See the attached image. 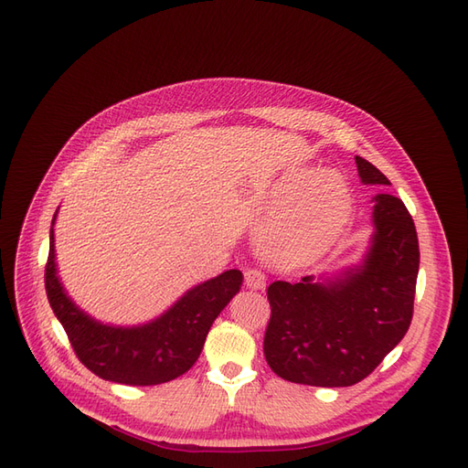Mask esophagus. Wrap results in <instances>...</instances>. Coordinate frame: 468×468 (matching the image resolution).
Listing matches in <instances>:
<instances>
[{
  "instance_id": "esophagus-1",
  "label": "esophagus",
  "mask_w": 468,
  "mask_h": 468,
  "mask_svg": "<svg viewBox=\"0 0 468 468\" xmlns=\"http://www.w3.org/2000/svg\"><path fill=\"white\" fill-rule=\"evenodd\" d=\"M244 279H246V287L251 291H260L265 287V275L260 271V269H246Z\"/></svg>"
}]
</instances>
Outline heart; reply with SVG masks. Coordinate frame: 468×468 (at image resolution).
I'll list each match as a JSON object with an SVG mask.
<instances>
[{"mask_svg":"<svg viewBox=\"0 0 468 468\" xmlns=\"http://www.w3.org/2000/svg\"><path fill=\"white\" fill-rule=\"evenodd\" d=\"M261 212L271 217L258 232L261 256L277 265L299 267L318 258L344 230L351 193L346 179L332 169H301L275 183Z\"/></svg>","mask_w":468,"mask_h":468,"instance_id":"1","label":"heart"}]
</instances>
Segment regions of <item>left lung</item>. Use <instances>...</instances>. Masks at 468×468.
I'll return each mask as SVG.
<instances>
[{
    "label": "left lung",
    "mask_w": 468,
    "mask_h": 468,
    "mask_svg": "<svg viewBox=\"0 0 468 468\" xmlns=\"http://www.w3.org/2000/svg\"><path fill=\"white\" fill-rule=\"evenodd\" d=\"M363 186H390L356 155ZM363 258L339 271L267 287L271 304L263 353L281 378L310 387H351L400 344L412 322L420 248L399 197L377 193Z\"/></svg>",
    "instance_id": "1"
}]
</instances>
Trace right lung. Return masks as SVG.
Wrapping results in <instances>:
<instances>
[{
  "instance_id": "add662e5",
  "label": "right lung",
  "mask_w": 468,
  "mask_h": 468,
  "mask_svg": "<svg viewBox=\"0 0 468 468\" xmlns=\"http://www.w3.org/2000/svg\"><path fill=\"white\" fill-rule=\"evenodd\" d=\"M56 217L58 208L50 226L47 296L80 361L97 377L133 387L162 385L187 373L201 356L212 322L242 289V271L229 269L199 282L144 324H105L80 308L62 285L54 250Z\"/></svg>"
}]
</instances>
